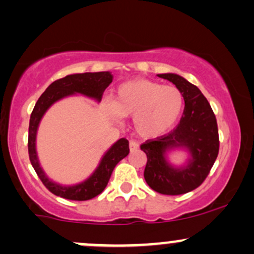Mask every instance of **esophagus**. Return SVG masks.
Listing matches in <instances>:
<instances>
[{"label": "esophagus", "instance_id": "obj_1", "mask_svg": "<svg viewBox=\"0 0 254 254\" xmlns=\"http://www.w3.org/2000/svg\"><path fill=\"white\" fill-rule=\"evenodd\" d=\"M139 147V144H138V142H136V141H130V143H129V148H130V150L132 151V150H136L137 148Z\"/></svg>", "mask_w": 254, "mask_h": 254}]
</instances>
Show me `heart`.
Wrapping results in <instances>:
<instances>
[{"label":"heart","mask_w":254,"mask_h":254,"mask_svg":"<svg viewBox=\"0 0 254 254\" xmlns=\"http://www.w3.org/2000/svg\"><path fill=\"white\" fill-rule=\"evenodd\" d=\"M184 97L174 86L133 80L116 89L109 107L118 117H133L137 133L153 137L171 129L182 115Z\"/></svg>","instance_id":"obj_1"}]
</instances>
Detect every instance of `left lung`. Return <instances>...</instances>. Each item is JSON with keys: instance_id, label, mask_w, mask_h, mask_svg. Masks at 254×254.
I'll return each mask as SVG.
<instances>
[{"instance_id": "obj_1", "label": "left lung", "mask_w": 254, "mask_h": 254, "mask_svg": "<svg viewBox=\"0 0 254 254\" xmlns=\"http://www.w3.org/2000/svg\"><path fill=\"white\" fill-rule=\"evenodd\" d=\"M182 92L185 107L179 124L164 136L141 145L147 155L144 179L150 189L162 194L188 193L208 177L218 154L217 122L210 104L194 84L177 74H159ZM185 147L191 159L184 168H173L165 159L167 151Z\"/></svg>"}]
</instances>
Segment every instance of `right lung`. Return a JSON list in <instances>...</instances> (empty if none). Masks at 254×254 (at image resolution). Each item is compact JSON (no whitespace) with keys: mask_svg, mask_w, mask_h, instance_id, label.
Wrapping results in <instances>:
<instances>
[{"mask_svg":"<svg viewBox=\"0 0 254 254\" xmlns=\"http://www.w3.org/2000/svg\"><path fill=\"white\" fill-rule=\"evenodd\" d=\"M113 76L110 71L99 72H83V74H72L56 80L46 88L40 95L31 113L30 127H28V155L34 171L45 185L49 191L56 196H60L70 200H88L97 197L104 191L109 183L111 174L115 170L116 165L129 154V141L127 138H121L116 142L109 150L105 153L100 164L94 171V173L84 182L72 186H62L60 184L51 182L45 176L38 161L36 150V136L38 125L44 113L49 107L61 99L72 94H82L88 98L101 100L104 90L112 82Z\"/></svg>","mask_w":254,"mask_h":254,"instance_id":"1","label":"right lung"}]
</instances>
